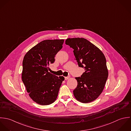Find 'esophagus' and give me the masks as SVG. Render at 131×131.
<instances>
[{
  "instance_id": "1",
  "label": "esophagus",
  "mask_w": 131,
  "mask_h": 131,
  "mask_svg": "<svg viewBox=\"0 0 131 131\" xmlns=\"http://www.w3.org/2000/svg\"><path fill=\"white\" fill-rule=\"evenodd\" d=\"M69 77H65V80H67V79H69Z\"/></svg>"
}]
</instances>
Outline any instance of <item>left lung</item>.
<instances>
[{
	"label": "left lung",
	"instance_id": "left-lung-1",
	"mask_svg": "<svg viewBox=\"0 0 131 131\" xmlns=\"http://www.w3.org/2000/svg\"><path fill=\"white\" fill-rule=\"evenodd\" d=\"M65 43L72 48L79 67L84 68L81 77L76 78L77 87L73 95L77 100L87 103L102 93L108 76L104 54L96 46L83 38H68Z\"/></svg>",
	"mask_w": 131,
	"mask_h": 131
}]
</instances>
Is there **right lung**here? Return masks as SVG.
<instances>
[{"label":"right lung","mask_w":131,"mask_h":131,"mask_svg":"<svg viewBox=\"0 0 131 131\" xmlns=\"http://www.w3.org/2000/svg\"><path fill=\"white\" fill-rule=\"evenodd\" d=\"M64 39L45 40L31 48L23 61L22 81L30 97L37 104L48 105L56 100L63 77L49 72L55 55L62 48Z\"/></svg>","instance_id":"right-lung-1"}]
</instances>
